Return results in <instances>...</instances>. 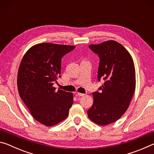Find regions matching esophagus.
<instances>
[{
	"instance_id": "obj_1",
	"label": "esophagus",
	"mask_w": 154,
	"mask_h": 154,
	"mask_svg": "<svg viewBox=\"0 0 154 154\" xmlns=\"http://www.w3.org/2000/svg\"><path fill=\"white\" fill-rule=\"evenodd\" d=\"M77 96H85V94H82V93H79V92H78V93L77 94Z\"/></svg>"
}]
</instances>
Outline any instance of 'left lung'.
<instances>
[{"mask_svg":"<svg viewBox=\"0 0 154 154\" xmlns=\"http://www.w3.org/2000/svg\"><path fill=\"white\" fill-rule=\"evenodd\" d=\"M100 58L98 78L105 81L93 92L94 103L88 110L91 121L100 126L116 122L129 107L136 88V72L133 59L128 51L116 41H104L89 45Z\"/></svg>","mask_w":154,"mask_h":154,"instance_id":"obj_1","label":"left lung"}]
</instances>
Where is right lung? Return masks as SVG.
<instances>
[{"mask_svg":"<svg viewBox=\"0 0 154 154\" xmlns=\"http://www.w3.org/2000/svg\"><path fill=\"white\" fill-rule=\"evenodd\" d=\"M73 45L42 43L26 52L17 72L20 98L34 119L46 126L64 120L73 103V94L56 91L54 82L60 77L61 58Z\"/></svg>","mask_w":154,"mask_h":154,"instance_id":"right-lung-1","label":"right lung"}]
</instances>
